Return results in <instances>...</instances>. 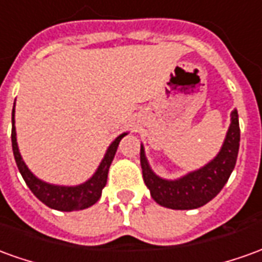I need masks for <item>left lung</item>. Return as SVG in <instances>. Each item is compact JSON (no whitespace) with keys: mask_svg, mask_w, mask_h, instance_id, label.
Masks as SVG:
<instances>
[{"mask_svg":"<svg viewBox=\"0 0 262 262\" xmlns=\"http://www.w3.org/2000/svg\"><path fill=\"white\" fill-rule=\"evenodd\" d=\"M238 149V112L234 109L231 112V123L217 156L200 169L188 171L179 179L169 180L157 176L147 162L143 144H140V164L144 184L150 190L151 199L163 207L171 210L199 208L213 200L224 187L235 167Z\"/></svg>","mask_w":262,"mask_h":262,"instance_id":"left-lung-1","label":"left lung"}]
</instances>
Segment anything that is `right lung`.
I'll use <instances>...</instances> for the list:
<instances>
[{
	"instance_id": "right-lung-1",
	"label": "right lung",
	"mask_w": 262,
	"mask_h": 262,
	"mask_svg": "<svg viewBox=\"0 0 262 262\" xmlns=\"http://www.w3.org/2000/svg\"><path fill=\"white\" fill-rule=\"evenodd\" d=\"M127 133L119 135L109 147L106 150L105 156L98 166L96 171L93 173L92 177H89L86 182L76 184V186H59V184H52L38 179L28 166L23 160V156L18 149L16 143V130H15V103L12 107V132H11V140H12V151L15 157L18 170L23 176V179L27 183L29 190L35 194L36 199L48 206L49 208H54L58 211H78L93 206L96 201L99 200L102 195V190L107 182V173L109 167L112 164V160L116 150L120 143V140L126 136Z\"/></svg>"
}]
</instances>
